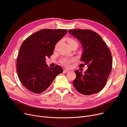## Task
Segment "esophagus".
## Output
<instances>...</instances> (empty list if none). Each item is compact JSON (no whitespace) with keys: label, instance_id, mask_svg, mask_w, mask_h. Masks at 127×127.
<instances>
[{"label":"esophagus","instance_id":"obj_1","mask_svg":"<svg viewBox=\"0 0 127 127\" xmlns=\"http://www.w3.org/2000/svg\"><path fill=\"white\" fill-rule=\"evenodd\" d=\"M69 71H68V70H67V69H64L63 70V73H67V72H68Z\"/></svg>","mask_w":127,"mask_h":127}]
</instances>
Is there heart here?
Here are the masks:
<instances>
[{"label": "heart", "mask_w": 127, "mask_h": 127, "mask_svg": "<svg viewBox=\"0 0 127 127\" xmlns=\"http://www.w3.org/2000/svg\"><path fill=\"white\" fill-rule=\"evenodd\" d=\"M67 41L69 45H71L73 43H75V42H77L75 40H74L71 38L67 39ZM74 60L73 59H68L66 58H63L60 60V63L63 65H64V66L68 67H69L71 63H72L73 62H74Z\"/></svg>", "instance_id": "b5f03b06"}]
</instances>
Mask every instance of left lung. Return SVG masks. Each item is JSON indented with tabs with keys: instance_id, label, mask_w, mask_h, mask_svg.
<instances>
[{
	"instance_id": "8db88e82",
	"label": "left lung",
	"mask_w": 127,
	"mask_h": 127,
	"mask_svg": "<svg viewBox=\"0 0 127 127\" xmlns=\"http://www.w3.org/2000/svg\"><path fill=\"white\" fill-rule=\"evenodd\" d=\"M68 32L81 42L84 49L81 58L88 68L83 74L75 71L76 78L73 85L79 93L91 95L101 91L106 84L111 71L112 60L110 50L101 37L96 32L88 29L69 30Z\"/></svg>"
}]
</instances>
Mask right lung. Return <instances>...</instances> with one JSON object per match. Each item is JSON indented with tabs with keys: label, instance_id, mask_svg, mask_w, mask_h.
I'll list each match as a JSON object with an SVG mask.
<instances>
[{
	"label": "right lung",
	"instance_id": "obj_1",
	"mask_svg": "<svg viewBox=\"0 0 127 127\" xmlns=\"http://www.w3.org/2000/svg\"><path fill=\"white\" fill-rule=\"evenodd\" d=\"M67 32L66 29H44L23 42L17 60V72L20 82L28 90L36 94L43 92L63 72L58 65L49 67L45 60L53 54L55 44Z\"/></svg>",
	"mask_w": 127,
	"mask_h": 127
}]
</instances>
